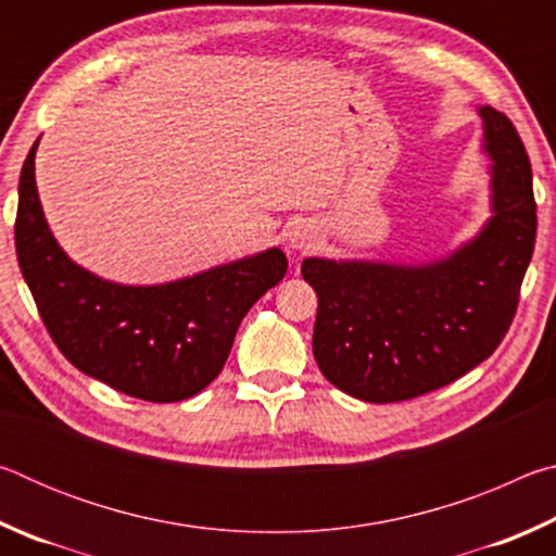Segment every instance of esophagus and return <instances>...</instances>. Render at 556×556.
I'll return each mask as SVG.
<instances>
[{"mask_svg": "<svg viewBox=\"0 0 556 556\" xmlns=\"http://www.w3.org/2000/svg\"><path fill=\"white\" fill-rule=\"evenodd\" d=\"M316 238H318L316 225L301 220V223H296L294 228L287 232V250L289 252H306V250H312L314 244H316Z\"/></svg>", "mask_w": 556, "mask_h": 556, "instance_id": "esophagus-1", "label": "esophagus"}]
</instances>
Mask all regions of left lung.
Returning <instances> with one entry per match:
<instances>
[{
  "instance_id": "left-lung-1",
  "label": "left lung",
  "mask_w": 556,
  "mask_h": 556,
  "mask_svg": "<svg viewBox=\"0 0 556 556\" xmlns=\"http://www.w3.org/2000/svg\"><path fill=\"white\" fill-rule=\"evenodd\" d=\"M491 218L429 262L306 257L318 312L314 357L324 378L363 402H402L444 388L483 363L513 324L530 267L538 205L513 122L488 105Z\"/></svg>"
}]
</instances>
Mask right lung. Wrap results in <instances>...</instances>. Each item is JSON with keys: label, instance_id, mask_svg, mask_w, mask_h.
Here are the masks:
<instances>
[{"label": "right lung", "instance_id": "add662e5", "mask_svg": "<svg viewBox=\"0 0 556 556\" xmlns=\"http://www.w3.org/2000/svg\"><path fill=\"white\" fill-rule=\"evenodd\" d=\"M39 139L18 176L14 240L53 343L80 372L129 397L199 394L223 370L244 314L287 275V255L267 248L162 285L102 279L53 238L36 188Z\"/></svg>", "mask_w": 556, "mask_h": 556}]
</instances>
